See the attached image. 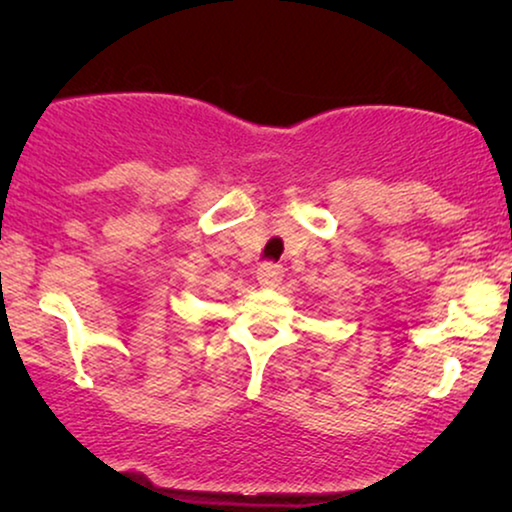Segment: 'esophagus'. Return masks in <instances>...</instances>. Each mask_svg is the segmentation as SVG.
<instances>
[{
    "label": "esophagus",
    "instance_id": "34e87169",
    "mask_svg": "<svg viewBox=\"0 0 512 512\" xmlns=\"http://www.w3.org/2000/svg\"><path fill=\"white\" fill-rule=\"evenodd\" d=\"M256 277H258V284L265 286V289H272V286H277L279 282H282L284 268L277 263H261L256 270Z\"/></svg>",
    "mask_w": 512,
    "mask_h": 512
}]
</instances>
